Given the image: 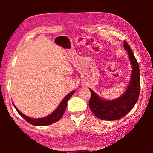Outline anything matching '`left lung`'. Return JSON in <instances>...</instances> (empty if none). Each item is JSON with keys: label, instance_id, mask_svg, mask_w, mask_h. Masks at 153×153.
Listing matches in <instances>:
<instances>
[{"label": "left lung", "instance_id": "1", "mask_svg": "<svg viewBox=\"0 0 153 153\" xmlns=\"http://www.w3.org/2000/svg\"><path fill=\"white\" fill-rule=\"evenodd\" d=\"M123 46L128 51L133 67L131 81L126 92L115 100H104L90 89L91 97L89 101V107L96 117L100 120L113 121L124 117L132 109L139 98L140 89L139 65L130 46L125 40Z\"/></svg>", "mask_w": 153, "mask_h": 153}]
</instances>
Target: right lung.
<instances>
[{"instance_id":"add662e5","label":"right lung","mask_w":153,"mask_h":153,"mask_svg":"<svg viewBox=\"0 0 153 153\" xmlns=\"http://www.w3.org/2000/svg\"><path fill=\"white\" fill-rule=\"evenodd\" d=\"M75 91H72L71 92L69 93V94H67L65 97L63 98V100H62L61 104L59 105L58 108L54 111L53 113H51V115L46 116L45 117L40 118V119H33L30 118L27 116L25 115L24 114L21 113L20 111L17 109V108L15 107L16 108L18 113L22 116V117L24 119V120L27 121V122L30 123V124H32L33 126H48L51 125L52 123H54L58 121L62 117V116L63 115V113L65 111L67 102L69 98L71 97V96L74 94Z\"/></svg>"}]
</instances>
